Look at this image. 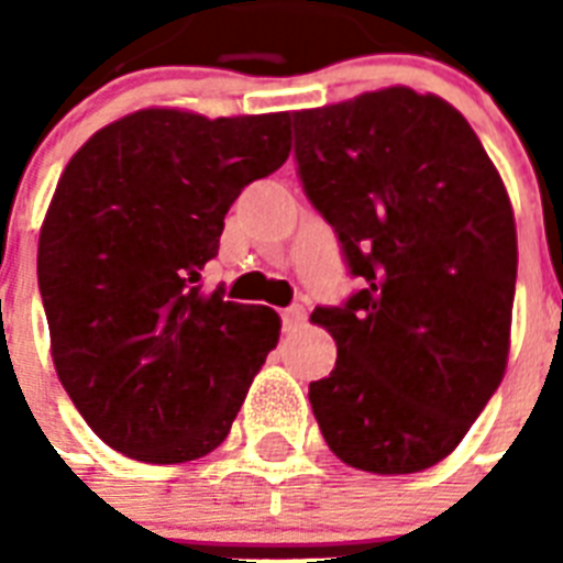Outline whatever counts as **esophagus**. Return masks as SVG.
Here are the masks:
<instances>
[{"label": "esophagus", "instance_id": "34e87169", "mask_svg": "<svg viewBox=\"0 0 563 563\" xmlns=\"http://www.w3.org/2000/svg\"><path fill=\"white\" fill-rule=\"evenodd\" d=\"M303 327H307V309L291 307V309H286V312H283V330H286V333H289V335L300 333Z\"/></svg>", "mask_w": 563, "mask_h": 563}]
</instances>
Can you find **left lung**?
<instances>
[{"label": "left lung", "instance_id": "1", "mask_svg": "<svg viewBox=\"0 0 563 563\" xmlns=\"http://www.w3.org/2000/svg\"><path fill=\"white\" fill-rule=\"evenodd\" d=\"M295 157L365 280L309 318L339 351L309 383L321 435L356 471H427L506 374L517 283L506 184L471 122L411 87L295 110Z\"/></svg>", "mask_w": 563, "mask_h": 563}]
</instances>
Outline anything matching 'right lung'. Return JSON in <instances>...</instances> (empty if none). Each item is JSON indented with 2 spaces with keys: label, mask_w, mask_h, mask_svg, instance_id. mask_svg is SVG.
Returning a JSON list of instances; mask_svg holds the SVG:
<instances>
[{
  "label": "right lung",
  "mask_w": 563,
  "mask_h": 563,
  "mask_svg": "<svg viewBox=\"0 0 563 563\" xmlns=\"http://www.w3.org/2000/svg\"><path fill=\"white\" fill-rule=\"evenodd\" d=\"M289 113L143 108L73 154L40 228L52 362L117 453L184 464L228 438L280 316L203 295L230 203L291 152Z\"/></svg>",
  "instance_id": "right-lung-1"
}]
</instances>
